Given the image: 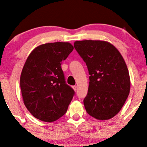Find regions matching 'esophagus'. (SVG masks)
Returning <instances> with one entry per match:
<instances>
[{
	"label": "esophagus",
	"mask_w": 147,
	"mask_h": 147,
	"mask_svg": "<svg viewBox=\"0 0 147 147\" xmlns=\"http://www.w3.org/2000/svg\"><path fill=\"white\" fill-rule=\"evenodd\" d=\"M72 88H73V90H75V92H77V87L76 86V85H75V86L72 87Z\"/></svg>",
	"instance_id": "obj_1"
}]
</instances>
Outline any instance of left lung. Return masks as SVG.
<instances>
[{
  "label": "left lung",
  "instance_id": "left-lung-1",
  "mask_svg": "<svg viewBox=\"0 0 147 147\" xmlns=\"http://www.w3.org/2000/svg\"><path fill=\"white\" fill-rule=\"evenodd\" d=\"M90 75L88 92L83 100L90 116L108 120L119 112L130 91L127 65L120 52L105 40H84L74 42Z\"/></svg>",
  "mask_w": 147,
  "mask_h": 147
}]
</instances>
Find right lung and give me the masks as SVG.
Here are the masks:
<instances>
[{
  "label": "right lung",
  "mask_w": 147,
  "mask_h": 147,
  "mask_svg": "<svg viewBox=\"0 0 147 147\" xmlns=\"http://www.w3.org/2000/svg\"><path fill=\"white\" fill-rule=\"evenodd\" d=\"M70 42H48L31 51L20 76L24 105L35 118L55 121L67 111L75 92L65 83L61 63L72 51Z\"/></svg>",
  "instance_id": "1"
}]
</instances>
